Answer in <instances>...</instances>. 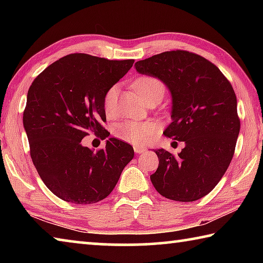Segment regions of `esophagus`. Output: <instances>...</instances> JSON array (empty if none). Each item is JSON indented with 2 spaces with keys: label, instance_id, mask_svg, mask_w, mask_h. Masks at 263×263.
Masks as SVG:
<instances>
[{
  "label": "esophagus",
  "instance_id": "obj_1",
  "mask_svg": "<svg viewBox=\"0 0 263 263\" xmlns=\"http://www.w3.org/2000/svg\"><path fill=\"white\" fill-rule=\"evenodd\" d=\"M133 149H135V152H136L137 154H141V153H144L145 151H146L145 147H142V146H139V145H135V146H133Z\"/></svg>",
  "mask_w": 263,
  "mask_h": 263
}]
</instances>
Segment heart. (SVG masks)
Listing matches in <instances>:
<instances>
[{"instance_id": "1", "label": "heart", "mask_w": 263, "mask_h": 263, "mask_svg": "<svg viewBox=\"0 0 263 263\" xmlns=\"http://www.w3.org/2000/svg\"><path fill=\"white\" fill-rule=\"evenodd\" d=\"M133 89H135L141 101L152 95L162 96L164 92L162 82L152 77L138 78L133 82ZM116 97H117V86H112L105 92L103 101L104 111L106 115L112 112ZM157 131L158 125L152 121H124L115 125L112 133L118 139L131 142V144H144V142L148 141Z\"/></svg>"}]
</instances>
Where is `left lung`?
<instances>
[{"label": "left lung", "instance_id": "obj_1", "mask_svg": "<svg viewBox=\"0 0 263 263\" xmlns=\"http://www.w3.org/2000/svg\"><path fill=\"white\" fill-rule=\"evenodd\" d=\"M135 67L166 84L172 123L163 133L184 141L177 155L155 151L159 167L151 181L163 197L197 201L218 184L233 158L240 131L233 88L217 66L188 51L160 53Z\"/></svg>", "mask_w": 263, "mask_h": 263}]
</instances>
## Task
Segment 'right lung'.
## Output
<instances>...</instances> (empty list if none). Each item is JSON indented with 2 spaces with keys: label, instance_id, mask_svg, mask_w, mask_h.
<instances>
[{
  "label": "right lung",
  "instance_id": "right-lung-1",
  "mask_svg": "<svg viewBox=\"0 0 263 263\" xmlns=\"http://www.w3.org/2000/svg\"><path fill=\"white\" fill-rule=\"evenodd\" d=\"M133 62L74 53L53 62L29 88L23 125L31 159L47 188L66 202L104 199L135 157L132 146L116 138L97 152L81 144L89 133L109 137L102 126L105 92Z\"/></svg>",
  "mask_w": 263,
  "mask_h": 263
}]
</instances>
